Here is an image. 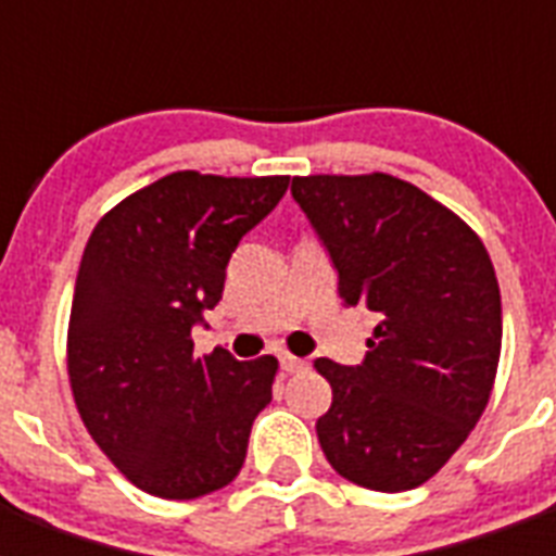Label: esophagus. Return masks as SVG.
I'll list each match as a JSON object with an SVG mask.
<instances>
[{
  "instance_id": "1",
  "label": "esophagus",
  "mask_w": 556,
  "mask_h": 556,
  "mask_svg": "<svg viewBox=\"0 0 556 556\" xmlns=\"http://www.w3.org/2000/svg\"><path fill=\"white\" fill-rule=\"evenodd\" d=\"M305 361H300V357H294V355H282L279 357V369L286 371V375H294V371H303L305 369Z\"/></svg>"
}]
</instances>
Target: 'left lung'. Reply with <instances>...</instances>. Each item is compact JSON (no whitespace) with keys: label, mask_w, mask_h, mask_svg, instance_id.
Segmentation results:
<instances>
[{"label":"left lung","mask_w":556,"mask_h":556,"mask_svg":"<svg viewBox=\"0 0 556 556\" xmlns=\"http://www.w3.org/2000/svg\"><path fill=\"white\" fill-rule=\"evenodd\" d=\"M291 195L346 305L378 314L357 366L317 357L331 383L317 439L343 479L413 491L465 444L491 397L502 296L482 239L401 178L308 176Z\"/></svg>","instance_id":"1"}]
</instances>
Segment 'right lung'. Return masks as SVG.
Here are the masks:
<instances>
[{"mask_svg":"<svg viewBox=\"0 0 556 556\" xmlns=\"http://www.w3.org/2000/svg\"><path fill=\"white\" fill-rule=\"evenodd\" d=\"M288 190V176L181 169L109 210L74 282L68 378L98 447L141 491L195 500L242 470L277 357L192 355L227 262Z\"/></svg>","mask_w":556,"mask_h":556,"instance_id":"obj_1","label":"right lung"}]
</instances>
